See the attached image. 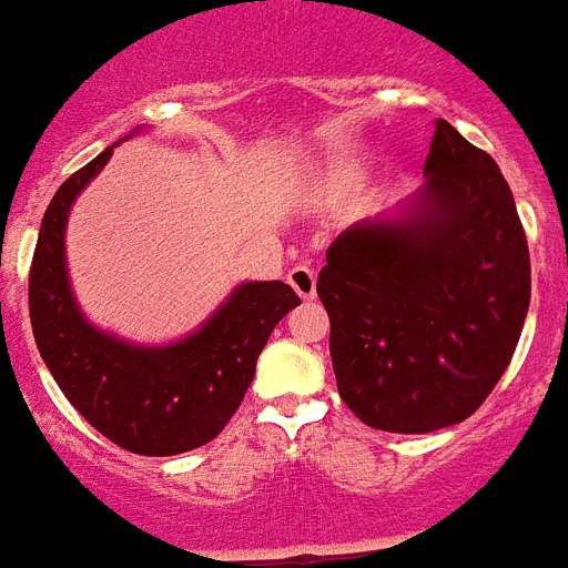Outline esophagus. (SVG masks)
Listing matches in <instances>:
<instances>
[{"label":"esophagus","instance_id":"esophagus-1","mask_svg":"<svg viewBox=\"0 0 568 568\" xmlns=\"http://www.w3.org/2000/svg\"><path fill=\"white\" fill-rule=\"evenodd\" d=\"M288 285L297 292L300 300H314V294H317V276L308 265H294L288 271Z\"/></svg>","mask_w":568,"mask_h":568}]
</instances>
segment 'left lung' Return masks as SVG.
<instances>
[{
  "instance_id": "obj_1",
  "label": "left lung",
  "mask_w": 568,
  "mask_h": 568,
  "mask_svg": "<svg viewBox=\"0 0 568 568\" xmlns=\"http://www.w3.org/2000/svg\"><path fill=\"white\" fill-rule=\"evenodd\" d=\"M337 393L375 430L433 433L474 416L511 364L531 262L511 187L438 118L424 184L326 251Z\"/></svg>"
}]
</instances>
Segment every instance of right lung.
<instances>
[{"label": "right lung", "mask_w": 568, "mask_h": 568, "mask_svg": "<svg viewBox=\"0 0 568 568\" xmlns=\"http://www.w3.org/2000/svg\"><path fill=\"white\" fill-rule=\"evenodd\" d=\"M114 146L65 179L42 216L28 280L33 341L65 398L109 442L141 456L187 454L213 442L240 409L256 357L300 297L280 280L242 283L195 332L161 346L85 321L71 292L65 225Z\"/></svg>", "instance_id": "right-lung-1"}]
</instances>
